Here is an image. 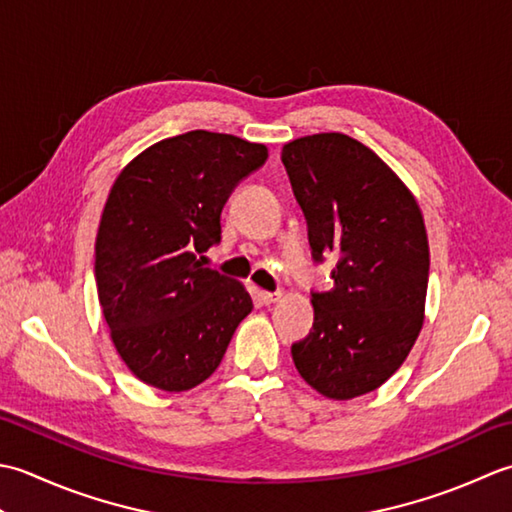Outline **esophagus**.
Returning a JSON list of instances; mask_svg holds the SVG:
<instances>
[{
  "label": "esophagus",
  "mask_w": 512,
  "mask_h": 512,
  "mask_svg": "<svg viewBox=\"0 0 512 512\" xmlns=\"http://www.w3.org/2000/svg\"><path fill=\"white\" fill-rule=\"evenodd\" d=\"M283 296V291H260V300L265 302V305H274V302L280 300Z\"/></svg>",
  "instance_id": "esophagus-1"
}]
</instances>
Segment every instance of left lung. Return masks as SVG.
Wrapping results in <instances>:
<instances>
[{"mask_svg":"<svg viewBox=\"0 0 512 512\" xmlns=\"http://www.w3.org/2000/svg\"><path fill=\"white\" fill-rule=\"evenodd\" d=\"M280 159L305 214L311 258L336 263L333 287L311 289L314 327L291 344V358L318 393L358 398L400 369L422 329V212L389 165L347 134L296 139Z\"/></svg>","mask_w":512,"mask_h":512,"instance_id":"8db88e82","label":"left lung"}]
</instances>
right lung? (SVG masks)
Here are the masks:
<instances>
[{
	"mask_svg": "<svg viewBox=\"0 0 512 512\" xmlns=\"http://www.w3.org/2000/svg\"><path fill=\"white\" fill-rule=\"evenodd\" d=\"M265 161V145L192 130L154 143L114 181L95 245L99 302L119 356L150 387L210 378L252 311L245 287L203 254L221 243L234 187Z\"/></svg>",
	"mask_w": 512,
	"mask_h": 512,
	"instance_id": "right-lung-1",
	"label": "right lung"
}]
</instances>
